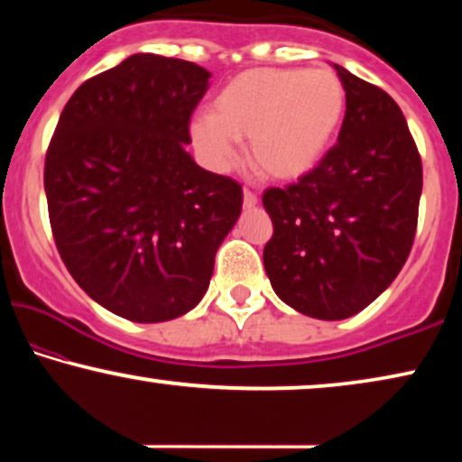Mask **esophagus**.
Returning a JSON list of instances; mask_svg holds the SVG:
<instances>
[{"mask_svg":"<svg viewBox=\"0 0 462 462\" xmlns=\"http://www.w3.org/2000/svg\"><path fill=\"white\" fill-rule=\"evenodd\" d=\"M258 204V198L252 191H248V189H244V208L245 210H252V208H256Z\"/></svg>","mask_w":462,"mask_h":462,"instance_id":"obj_1","label":"esophagus"}]
</instances>
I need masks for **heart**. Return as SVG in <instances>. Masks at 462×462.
<instances>
[{
	"label": "heart",
	"mask_w": 462,
	"mask_h": 462,
	"mask_svg": "<svg viewBox=\"0 0 462 462\" xmlns=\"http://www.w3.org/2000/svg\"><path fill=\"white\" fill-rule=\"evenodd\" d=\"M346 92L330 69H248L220 88L212 113H199L189 134L214 170L236 160L248 138V160L271 180H296L318 168L345 122Z\"/></svg>",
	"instance_id": "1"
}]
</instances>
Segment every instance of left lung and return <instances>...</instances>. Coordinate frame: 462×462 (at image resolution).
I'll use <instances>...</instances> for the list:
<instances>
[{
  "label": "left lung",
  "mask_w": 462,
  "mask_h": 462,
  "mask_svg": "<svg viewBox=\"0 0 462 462\" xmlns=\"http://www.w3.org/2000/svg\"><path fill=\"white\" fill-rule=\"evenodd\" d=\"M337 69L346 92L338 144L263 206L273 237L263 261L275 294L294 311L337 321L376 300L412 248L422 166L403 113L381 88Z\"/></svg>",
  "instance_id": "1"
}]
</instances>
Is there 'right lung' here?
Segmentation results:
<instances>
[{"mask_svg":"<svg viewBox=\"0 0 462 462\" xmlns=\"http://www.w3.org/2000/svg\"><path fill=\"white\" fill-rule=\"evenodd\" d=\"M210 78L195 62L132 54L73 92L50 143L43 187L62 263L92 300L136 324L204 299L242 214V187L187 151Z\"/></svg>","mask_w":462,"mask_h":462,"instance_id":"add662e5","label":"right lung"}]
</instances>
